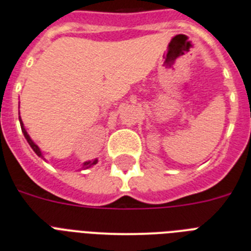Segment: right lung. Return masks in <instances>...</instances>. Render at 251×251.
I'll return each instance as SVG.
<instances>
[{"label": "right lung", "instance_id": "right-lung-1", "mask_svg": "<svg viewBox=\"0 0 251 251\" xmlns=\"http://www.w3.org/2000/svg\"><path fill=\"white\" fill-rule=\"evenodd\" d=\"M20 124H21V128H22V132H24L25 139H26V140H27V142H28V144H30V146H31V148H32V150L35 151V152H36V155H37V156H40V157H44V156H42V152H41V150H40V148H38V146L36 145L35 142H33L32 140H31L30 135L27 134L26 128L24 127V123H22L21 117H20ZM96 164H98V159L91 160V161L83 162L82 168H83V169H89V168H91V166H94V165H96Z\"/></svg>", "mask_w": 251, "mask_h": 251}]
</instances>
